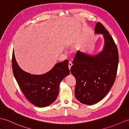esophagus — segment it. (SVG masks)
Listing matches in <instances>:
<instances>
[{
	"mask_svg": "<svg viewBox=\"0 0 129 129\" xmlns=\"http://www.w3.org/2000/svg\"><path fill=\"white\" fill-rule=\"evenodd\" d=\"M72 65H73V64H72V62H69L68 68H69V70H71V67L72 66Z\"/></svg>",
	"mask_w": 129,
	"mask_h": 129,
	"instance_id": "obj_1",
	"label": "esophagus"
}]
</instances>
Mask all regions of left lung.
Instances as JSON below:
<instances>
[{"label": "left lung", "mask_w": 129, "mask_h": 129, "mask_svg": "<svg viewBox=\"0 0 129 129\" xmlns=\"http://www.w3.org/2000/svg\"><path fill=\"white\" fill-rule=\"evenodd\" d=\"M95 32L104 37L102 51L91 56L78 51L71 69L76 79L75 97L87 105L100 101L109 92L114 83L119 62L117 45L102 23L96 24Z\"/></svg>", "instance_id": "8db88e82"}]
</instances>
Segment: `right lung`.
Listing matches in <instances>:
<instances>
[{
  "instance_id": "1",
  "label": "right lung",
  "mask_w": 129,
  "mask_h": 129,
  "mask_svg": "<svg viewBox=\"0 0 129 129\" xmlns=\"http://www.w3.org/2000/svg\"><path fill=\"white\" fill-rule=\"evenodd\" d=\"M12 66L14 77L27 99L39 107H45L57 97L59 85L70 71L68 61L56 63L51 70L42 75H34L23 71L18 66L12 52Z\"/></svg>"
}]
</instances>
